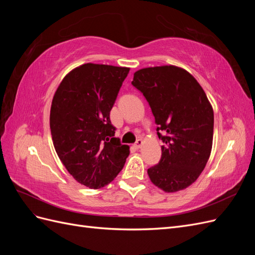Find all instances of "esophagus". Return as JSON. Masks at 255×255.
I'll use <instances>...</instances> for the list:
<instances>
[{
  "instance_id": "34e87169",
  "label": "esophagus",
  "mask_w": 255,
  "mask_h": 255,
  "mask_svg": "<svg viewBox=\"0 0 255 255\" xmlns=\"http://www.w3.org/2000/svg\"><path fill=\"white\" fill-rule=\"evenodd\" d=\"M141 144H142V140H141L140 138H139V139H137V140H136V142L134 143V146H135L136 149H139L140 146H141Z\"/></svg>"
}]
</instances>
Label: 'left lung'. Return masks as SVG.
Returning a JSON list of instances; mask_svg holds the SVG:
<instances>
[{
    "label": "left lung",
    "instance_id": "left-lung-1",
    "mask_svg": "<svg viewBox=\"0 0 255 255\" xmlns=\"http://www.w3.org/2000/svg\"><path fill=\"white\" fill-rule=\"evenodd\" d=\"M133 86L149 103L163 141L158 164L148 169L151 182L166 192L188 187L211 155L214 112L204 90L186 70L175 66L140 69Z\"/></svg>",
    "mask_w": 255,
    "mask_h": 255
}]
</instances>
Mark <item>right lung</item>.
Returning a JSON list of instances; mask_svg holds the SVG:
<instances>
[{"label":"right lung","instance_id":"obj_1","mask_svg":"<svg viewBox=\"0 0 255 255\" xmlns=\"http://www.w3.org/2000/svg\"><path fill=\"white\" fill-rule=\"evenodd\" d=\"M129 68L85 64L61 81L54 95L50 128L54 148L79 183L98 189L126 164L129 148L114 137L110 114Z\"/></svg>","mask_w":255,"mask_h":255}]
</instances>
